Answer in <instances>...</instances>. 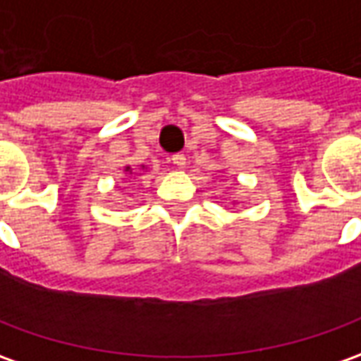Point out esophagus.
<instances>
[{"mask_svg":"<svg viewBox=\"0 0 361 361\" xmlns=\"http://www.w3.org/2000/svg\"><path fill=\"white\" fill-rule=\"evenodd\" d=\"M171 164L178 169H183L188 161H185V156H183V154H176V156H171Z\"/></svg>","mask_w":361,"mask_h":361,"instance_id":"obj_1","label":"esophagus"}]
</instances>
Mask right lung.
I'll return each mask as SVG.
<instances>
[{"mask_svg":"<svg viewBox=\"0 0 361 361\" xmlns=\"http://www.w3.org/2000/svg\"><path fill=\"white\" fill-rule=\"evenodd\" d=\"M130 169H131V168H126V171H130Z\"/></svg>","mask_w":361,"mask_h":361,"instance_id":"add662e5","label":"right lung"}]
</instances>
